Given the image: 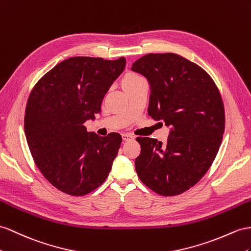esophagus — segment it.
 <instances>
[{"mask_svg": "<svg viewBox=\"0 0 251 251\" xmlns=\"http://www.w3.org/2000/svg\"><path fill=\"white\" fill-rule=\"evenodd\" d=\"M122 138H123L124 141H130V140L134 139V137L131 136V134H129V133H123L122 134Z\"/></svg>", "mask_w": 251, "mask_h": 251, "instance_id": "obj_1", "label": "esophagus"}]
</instances>
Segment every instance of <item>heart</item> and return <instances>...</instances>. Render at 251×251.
Returning a JSON list of instances; mask_svg holds the SVG:
<instances>
[{
    "mask_svg": "<svg viewBox=\"0 0 251 251\" xmlns=\"http://www.w3.org/2000/svg\"><path fill=\"white\" fill-rule=\"evenodd\" d=\"M145 80L142 76H140L139 74H136L133 72H128L123 76V78H122V86H123L127 93H129L133 89H136L140 83H142Z\"/></svg>",
    "mask_w": 251,
    "mask_h": 251,
    "instance_id": "obj_1",
    "label": "heart"
}]
</instances>
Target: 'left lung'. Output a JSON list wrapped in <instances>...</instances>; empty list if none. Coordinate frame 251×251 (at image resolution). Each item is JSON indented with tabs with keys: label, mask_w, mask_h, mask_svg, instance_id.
<instances>
[{
	"label": "left lung",
	"mask_w": 251,
	"mask_h": 251,
	"mask_svg": "<svg viewBox=\"0 0 251 251\" xmlns=\"http://www.w3.org/2000/svg\"><path fill=\"white\" fill-rule=\"evenodd\" d=\"M131 70L151 85L149 114L171 128L165 143L137 138V174L157 194L179 195L201 180L220 150L225 130L220 90L202 68L177 54H147Z\"/></svg>",
	"instance_id": "left-lung-1"
}]
</instances>
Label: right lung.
Here are the masks:
<instances>
[{
  "mask_svg": "<svg viewBox=\"0 0 251 251\" xmlns=\"http://www.w3.org/2000/svg\"><path fill=\"white\" fill-rule=\"evenodd\" d=\"M125 63V57H71L44 74L28 96L24 130L30 153L47 180L66 194H88L111 170L121 134L100 137L83 123L100 112Z\"/></svg>",
  "mask_w": 251,
  "mask_h": 251,
  "instance_id": "right-lung-1",
  "label": "right lung"
}]
</instances>
